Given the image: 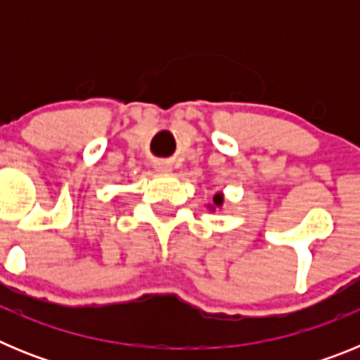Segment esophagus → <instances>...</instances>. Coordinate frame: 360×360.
<instances>
[{
    "mask_svg": "<svg viewBox=\"0 0 360 360\" xmlns=\"http://www.w3.org/2000/svg\"><path fill=\"white\" fill-rule=\"evenodd\" d=\"M155 169L160 171V173H169L171 171V164L169 162H165V160H160L155 164Z\"/></svg>",
    "mask_w": 360,
    "mask_h": 360,
    "instance_id": "1",
    "label": "esophagus"
}]
</instances>
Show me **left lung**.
Here are the masks:
<instances>
[{
	"mask_svg": "<svg viewBox=\"0 0 360 360\" xmlns=\"http://www.w3.org/2000/svg\"><path fill=\"white\" fill-rule=\"evenodd\" d=\"M212 202H214V205H221V202H224V198H221V195H216L214 198H212Z\"/></svg>",
	"mask_w": 360,
	"mask_h": 360,
	"instance_id": "1",
	"label": "left lung"
}]
</instances>
